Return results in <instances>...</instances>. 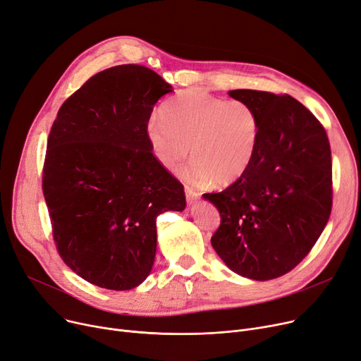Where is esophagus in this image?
<instances>
[{
	"mask_svg": "<svg viewBox=\"0 0 361 361\" xmlns=\"http://www.w3.org/2000/svg\"><path fill=\"white\" fill-rule=\"evenodd\" d=\"M185 194H186V198L190 202H194L200 198V194L197 191H194L192 188H190V186H185Z\"/></svg>",
	"mask_w": 361,
	"mask_h": 361,
	"instance_id": "1",
	"label": "esophagus"
}]
</instances>
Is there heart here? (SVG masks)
I'll list each match as a JSON object with an SVG mask.
<instances>
[{
    "instance_id": "heart-1",
    "label": "heart",
    "mask_w": 361,
    "mask_h": 361,
    "mask_svg": "<svg viewBox=\"0 0 361 361\" xmlns=\"http://www.w3.org/2000/svg\"><path fill=\"white\" fill-rule=\"evenodd\" d=\"M161 118L148 120L145 133L152 156L176 171L190 157L182 178L194 186L231 185L251 166L260 138V120L241 99H223L188 90L169 99Z\"/></svg>"
}]
</instances>
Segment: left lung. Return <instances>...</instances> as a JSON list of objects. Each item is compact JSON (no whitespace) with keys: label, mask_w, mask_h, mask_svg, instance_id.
<instances>
[{"label":"left lung","mask_w":361,"mask_h":361,"mask_svg":"<svg viewBox=\"0 0 361 361\" xmlns=\"http://www.w3.org/2000/svg\"><path fill=\"white\" fill-rule=\"evenodd\" d=\"M255 110V157L225 191L204 194L220 213L212 245L235 273L270 281L310 252L332 210V160L326 130L300 101L264 91H229Z\"/></svg>","instance_id":"obj_1"}]
</instances>
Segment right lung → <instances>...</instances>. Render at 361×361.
I'll use <instances>...</instances> for the list:
<instances>
[{"label": "right lung", "instance_id": "1", "mask_svg": "<svg viewBox=\"0 0 361 361\" xmlns=\"http://www.w3.org/2000/svg\"><path fill=\"white\" fill-rule=\"evenodd\" d=\"M173 91L138 64L106 68L64 101L51 128L42 190L63 262L99 288L149 274L157 216L185 210L182 183L152 156L145 128Z\"/></svg>", "mask_w": 361, "mask_h": 361}]
</instances>
